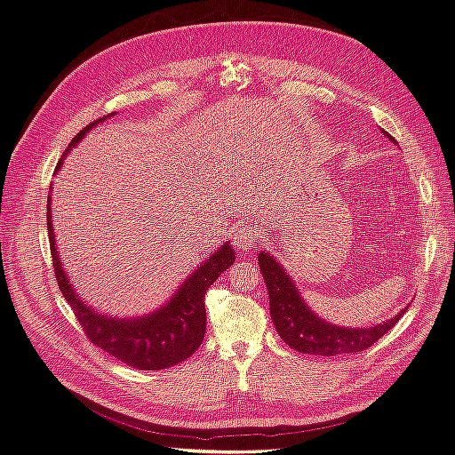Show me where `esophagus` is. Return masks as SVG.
Segmentation results:
<instances>
[{
    "mask_svg": "<svg viewBox=\"0 0 455 455\" xmlns=\"http://www.w3.org/2000/svg\"><path fill=\"white\" fill-rule=\"evenodd\" d=\"M235 241H237V246L239 249H256L258 243H259V231L258 228L254 226H243L239 228L237 235H235Z\"/></svg>",
    "mask_w": 455,
    "mask_h": 455,
    "instance_id": "esophagus-1",
    "label": "esophagus"
}]
</instances>
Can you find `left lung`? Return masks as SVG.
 <instances>
[{
    "label": "left lung",
    "mask_w": 455,
    "mask_h": 455,
    "mask_svg": "<svg viewBox=\"0 0 455 455\" xmlns=\"http://www.w3.org/2000/svg\"><path fill=\"white\" fill-rule=\"evenodd\" d=\"M258 264L269 292L273 324L286 346L294 351L323 356L359 353L374 346L404 315L403 309L391 321L370 328H341L328 324L306 306V301L299 298L296 284L279 266L277 259L267 252H261L258 256Z\"/></svg>",
    "instance_id": "1"
}]
</instances>
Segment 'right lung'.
<instances>
[{"label":"right lung","instance_id":"right-lung-1","mask_svg":"<svg viewBox=\"0 0 455 455\" xmlns=\"http://www.w3.org/2000/svg\"><path fill=\"white\" fill-rule=\"evenodd\" d=\"M108 116L92 121L81 131L76 139L66 148L76 146L87 131L96 127V123H102ZM62 156V159H64ZM62 159L57 164L60 169ZM47 229L51 243L52 267L57 275V283L62 296L68 304L72 306L76 319L84 328V332L91 343L100 347L108 355L116 356L117 361L125 363L136 370H163L186 361L188 356L194 355L204 338L206 330V309H204V294L211 284L235 261L233 246L228 243L220 246L204 261L197 271L182 284L167 306L148 316L139 319H112L94 313L87 304H84L76 294L72 284L68 283V275L62 269V261L59 258V251L54 246L52 224H51V197L47 199Z\"/></svg>","mask_w":455,"mask_h":455}]
</instances>
